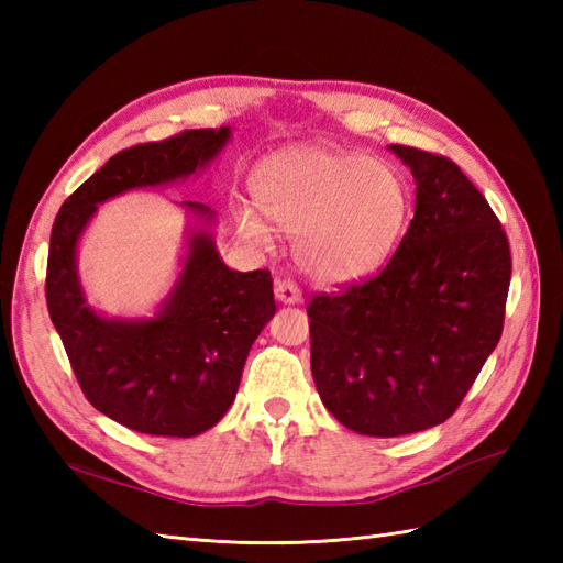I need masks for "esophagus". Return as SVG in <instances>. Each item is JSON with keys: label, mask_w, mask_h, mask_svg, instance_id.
<instances>
[{"label": "esophagus", "mask_w": 563, "mask_h": 563, "mask_svg": "<svg viewBox=\"0 0 563 563\" xmlns=\"http://www.w3.org/2000/svg\"><path fill=\"white\" fill-rule=\"evenodd\" d=\"M275 297H278V302H283V305H300L302 302L300 288H297V285L288 278L275 280Z\"/></svg>", "instance_id": "esophagus-1"}]
</instances>
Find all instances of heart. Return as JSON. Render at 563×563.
I'll list each match as a JSON object with an SVG mask.
<instances>
[{
    "mask_svg": "<svg viewBox=\"0 0 563 563\" xmlns=\"http://www.w3.org/2000/svg\"><path fill=\"white\" fill-rule=\"evenodd\" d=\"M251 194L273 227L295 234L300 268L327 285L363 280L385 266L413 210L399 166L336 147L271 154L251 176ZM262 219L251 208L234 214L242 239L268 249L273 232Z\"/></svg>",
    "mask_w": 563,
    "mask_h": 563,
    "instance_id": "b5f03b06",
    "label": "heart"
}]
</instances>
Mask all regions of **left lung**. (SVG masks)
I'll return each mask as SVG.
<instances>
[{
	"label": "left lung",
	"mask_w": 563,
	"mask_h": 563,
	"mask_svg": "<svg viewBox=\"0 0 563 563\" xmlns=\"http://www.w3.org/2000/svg\"><path fill=\"white\" fill-rule=\"evenodd\" d=\"M389 150L416 181L409 230L375 278L307 307L321 401L375 438L418 433L457 411L504 333L510 285L508 236L460 166Z\"/></svg>",
	"instance_id": "8db88e82"
}]
</instances>
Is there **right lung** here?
Segmentation results:
<instances>
[{
	"mask_svg": "<svg viewBox=\"0 0 563 563\" xmlns=\"http://www.w3.org/2000/svg\"><path fill=\"white\" fill-rule=\"evenodd\" d=\"M227 140L230 128H202L118 152L63 202L53 224L47 312L84 397L137 433L194 438L227 413L251 345L275 314L271 271L224 266L210 232L196 227L157 317L109 319L81 292L77 242L99 202L186 178L218 157ZM184 206L206 224L214 220L202 202Z\"/></svg>",
	"mask_w": 563,
	"mask_h": 563,
	"instance_id": "1",
	"label": "right lung"
}]
</instances>
